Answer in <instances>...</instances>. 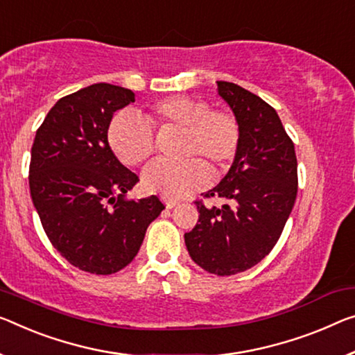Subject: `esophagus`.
Listing matches in <instances>:
<instances>
[{
  "label": "esophagus",
  "instance_id": "obj_1",
  "mask_svg": "<svg viewBox=\"0 0 355 355\" xmlns=\"http://www.w3.org/2000/svg\"><path fill=\"white\" fill-rule=\"evenodd\" d=\"M165 203H166V208H168V209H173L174 206H178V201H176V200H166Z\"/></svg>",
  "mask_w": 355,
  "mask_h": 355
}]
</instances>
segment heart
<instances>
[{"label":"heart","instance_id":"1","mask_svg":"<svg viewBox=\"0 0 355 355\" xmlns=\"http://www.w3.org/2000/svg\"><path fill=\"white\" fill-rule=\"evenodd\" d=\"M146 117L154 127L182 130L181 159L187 160L178 165L154 163L143 174L147 192L163 198L179 200L205 187L209 181L207 168L220 176L241 146V125L236 116L227 107H209L203 98H163L152 103ZM148 124L128 112L112 119L107 130L109 146L123 165H143L154 154L155 133Z\"/></svg>","mask_w":355,"mask_h":355}]
</instances>
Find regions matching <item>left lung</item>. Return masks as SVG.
Listing matches in <instances>:
<instances>
[{
    "label": "left lung",
    "mask_w": 355,
    "mask_h": 355,
    "mask_svg": "<svg viewBox=\"0 0 355 355\" xmlns=\"http://www.w3.org/2000/svg\"><path fill=\"white\" fill-rule=\"evenodd\" d=\"M217 92L241 125V146L220 184L195 200L198 223L185 233V246L196 265L217 276L243 272L276 246L295 205L297 155L291 136L268 103L236 84L217 80Z\"/></svg>",
    "instance_id": "1"
}]
</instances>
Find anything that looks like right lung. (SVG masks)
Listing matches in <instances>:
<instances>
[{
	"mask_svg": "<svg viewBox=\"0 0 355 355\" xmlns=\"http://www.w3.org/2000/svg\"><path fill=\"white\" fill-rule=\"evenodd\" d=\"M130 103L132 90L105 83L60 98L31 147L30 193L42 228L63 259L92 275L125 268L165 209L155 195L123 198L139 178L112 154L107 128Z\"/></svg>",
	"mask_w": 355,
	"mask_h": 355,
	"instance_id": "add662e5",
	"label": "right lung"
}]
</instances>
